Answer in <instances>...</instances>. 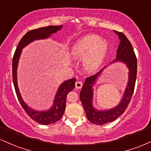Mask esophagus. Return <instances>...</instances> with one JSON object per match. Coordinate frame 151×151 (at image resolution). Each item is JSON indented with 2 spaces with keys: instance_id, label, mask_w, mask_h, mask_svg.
<instances>
[{
  "instance_id": "obj_1",
  "label": "esophagus",
  "mask_w": 151,
  "mask_h": 151,
  "mask_svg": "<svg viewBox=\"0 0 151 151\" xmlns=\"http://www.w3.org/2000/svg\"><path fill=\"white\" fill-rule=\"evenodd\" d=\"M81 86H82V82H81V81H76V83H75L76 89H81Z\"/></svg>"
}]
</instances>
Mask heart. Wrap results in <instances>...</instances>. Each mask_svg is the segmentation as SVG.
Segmentation results:
<instances>
[{
    "label": "heart",
    "mask_w": 151,
    "mask_h": 151,
    "mask_svg": "<svg viewBox=\"0 0 151 151\" xmlns=\"http://www.w3.org/2000/svg\"><path fill=\"white\" fill-rule=\"evenodd\" d=\"M108 52V44L95 35L81 38L72 48V55L75 59L84 58V67L89 72L97 70L102 65Z\"/></svg>",
    "instance_id": "1"
}]
</instances>
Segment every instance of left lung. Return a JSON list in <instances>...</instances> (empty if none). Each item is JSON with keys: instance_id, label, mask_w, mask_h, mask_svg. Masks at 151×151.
I'll return each instance as SVG.
<instances>
[{"instance_id": "1", "label": "left lung", "mask_w": 151, "mask_h": 151, "mask_svg": "<svg viewBox=\"0 0 151 151\" xmlns=\"http://www.w3.org/2000/svg\"><path fill=\"white\" fill-rule=\"evenodd\" d=\"M120 39L119 47L116 52V59L114 62L121 61L124 62L129 70V83L125 93L120 104L115 108L106 111H98L93 107L92 105V86L96 79L101 73L102 70L97 74L86 79L80 91V100L85 111L88 120L93 124L104 125L109 122L115 121L121 114H124L128 105L131 101L134 91L137 74V59L135 55L132 45L126 36L123 32H116Z\"/></svg>"}]
</instances>
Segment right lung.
<instances>
[{
	"label": "right lung",
	"instance_id": "obj_1",
	"mask_svg": "<svg viewBox=\"0 0 151 151\" xmlns=\"http://www.w3.org/2000/svg\"><path fill=\"white\" fill-rule=\"evenodd\" d=\"M62 27V25H51L30 30L20 40L13 58V66H12L13 67V81L18 101L27 115L32 120L42 125H49V124H54L61 119L65 111L67 96L68 93L72 91L75 87L76 79L73 78L70 80L64 81L60 85L55 96L54 105L52 109L47 111H37L27 106L20 96L18 87V83H17V67H18L19 58L21 54L22 49L24 47L35 40L45 39V38L50 37L52 34L55 33L58 30H61Z\"/></svg>",
	"mask_w": 151,
	"mask_h": 151
}]
</instances>
